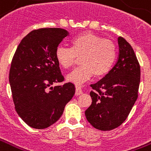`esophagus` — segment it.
<instances>
[{
	"label": "esophagus",
	"mask_w": 151,
	"mask_h": 151,
	"mask_svg": "<svg viewBox=\"0 0 151 151\" xmlns=\"http://www.w3.org/2000/svg\"><path fill=\"white\" fill-rule=\"evenodd\" d=\"M81 93H82V90H81V88L79 86H76L75 95H77V96H79V95H81Z\"/></svg>",
	"instance_id": "esophagus-1"
}]
</instances>
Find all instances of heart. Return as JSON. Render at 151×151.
I'll return each instance as SVG.
<instances>
[{
  "label": "heart",
  "instance_id": "heart-1",
  "mask_svg": "<svg viewBox=\"0 0 151 151\" xmlns=\"http://www.w3.org/2000/svg\"><path fill=\"white\" fill-rule=\"evenodd\" d=\"M71 47H58L55 50L58 63L64 69L71 67L77 57H81V65L67 76L68 80L81 83L92 76L105 75L112 67L116 58V47L110 40L102 39L91 32L73 38Z\"/></svg>",
  "mask_w": 151,
  "mask_h": 151
}]
</instances>
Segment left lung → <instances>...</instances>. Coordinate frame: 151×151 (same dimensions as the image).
I'll list each match as a JSON object with an SVG mask.
<instances>
[{
  "label": "left lung",
  "instance_id": "obj_1",
  "mask_svg": "<svg viewBox=\"0 0 151 151\" xmlns=\"http://www.w3.org/2000/svg\"><path fill=\"white\" fill-rule=\"evenodd\" d=\"M119 56L105 77L91 85V105L86 109V119L101 131H111L127 118L138 98L140 65L132 46L118 38Z\"/></svg>",
  "mask_w": 151,
  "mask_h": 151
}]
</instances>
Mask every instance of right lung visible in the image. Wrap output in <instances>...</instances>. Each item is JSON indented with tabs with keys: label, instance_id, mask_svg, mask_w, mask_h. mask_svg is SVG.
I'll return each instance as SVG.
<instances>
[{
	"label": "right lung",
	"instance_id": "right-lung-1",
	"mask_svg": "<svg viewBox=\"0 0 151 151\" xmlns=\"http://www.w3.org/2000/svg\"><path fill=\"white\" fill-rule=\"evenodd\" d=\"M68 35L62 28L33 30L12 58L9 83L15 109L31 127L44 129L55 124L75 93L71 82L50 87L64 81L55 50Z\"/></svg>",
	"mask_w": 151,
	"mask_h": 151
}]
</instances>
